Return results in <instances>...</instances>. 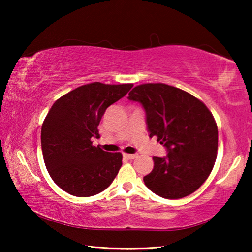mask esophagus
Returning a JSON list of instances; mask_svg holds the SVG:
<instances>
[{"mask_svg":"<svg viewBox=\"0 0 252 252\" xmlns=\"http://www.w3.org/2000/svg\"><path fill=\"white\" fill-rule=\"evenodd\" d=\"M123 157L126 158V159H129V160H132V159H134V158H136V155H127V153H123Z\"/></svg>","mask_w":252,"mask_h":252,"instance_id":"esophagus-1","label":"esophagus"}]
</instances>
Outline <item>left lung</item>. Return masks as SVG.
<instances>
[{"mask_svg":"<svg viewBox=\"0 0 252 252\" xmlns=\"http://www.w3.org/2000/svg\"><path fill=\"white\" fill-rule=\"evenodd\" d=\"M127 99L142 105L149 136L156 135L168 152L153 157L155 167L144 185L165 199L194 192L217 159L218 127L210 111L190 93L164 83L138 85Z\"/></svg>","mask_w":252,"mask_h":252,"instance_id":"8db88e82","label":"left lung"}]
</instances>
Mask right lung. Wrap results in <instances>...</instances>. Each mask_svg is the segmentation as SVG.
Returning <instances> with one entry per match:
<instances>
[{
    "label": "right lung",
    "instance_id": "1",
    "mask_svg": "<svg viewBox=\"0 0 252 252\" xmlns=\"http://www.w3.org/2000/svg\"><path fill=\"white\" fill-rule=\"evenodd\" d=\"M133 84L93 82L74 89L54 102L42 125L41 147L49 174L75 197L105 190L120 170L122 155L92 146L105 110L125 96Z\"/></svg>",
    "mask_w": 252,
    "mask_h": 252
}]
</instances>
